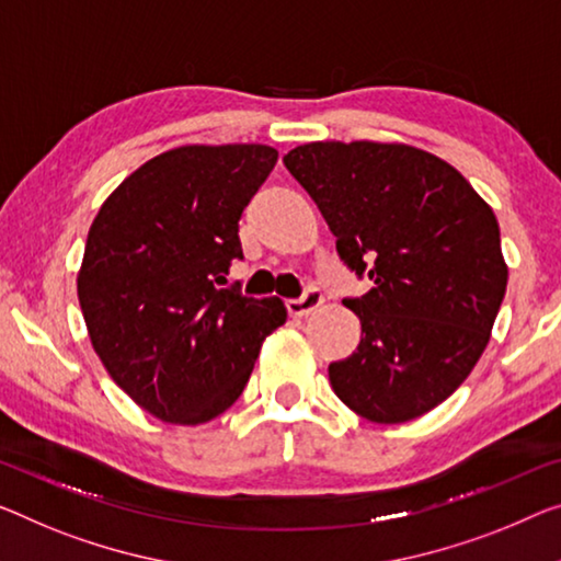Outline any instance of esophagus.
<instances>
[{
    "instance_id": "esophagus-1",
    "label": "esophagus",
    "mask_w": 561,
    "mask_h": 561,
    "mask_svg": "<svg viewBox=\"0 0 561 561\" xmlns=\"http://www.w3.org/2000/svg\"><path fill=\"white\" fill-rule=\"evenodd\" d=\"M321 306H323V293L318 290V288H308L300 298L288 300L286 308H288V313L293 318H304V316L310 313V310H316V308H321Z\"/></svg>"
}]
</instances>
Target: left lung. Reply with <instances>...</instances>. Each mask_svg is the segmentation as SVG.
<instances>
[{
  "mask_svg": "<svg viewBox=\"0 0 561 561\" xmlns=\"http://www.w3.org/2000/svg\"><path fill=\"white\" fill-rule=\"evenodd\" d=\"M283 162L341 261L370 280L343 300L360 343L329 366L335 396L376 424L438 407L477 366L506 293L494 210L459 170L411 145L308 142Z\"/></svg>",
  "mask_w": 561,
  "mask_h": 561,
  "instance_id": "1",
  "label": "left lung"
}]
</instances>
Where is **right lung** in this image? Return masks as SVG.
Segmentation results:
<instances>
[{
  "mask_svg": "<svg viewBox=\"0 0 561 561\" xmlns=\"http://www.w3.org/2000/svg\"><path fill=\"white\" fill-rule=\"evenodd\" d=\"M278 160L268 145H185L125 178L92 220L77 296L92 348L130 399L205 424L243 393L288 310L226 283L238 220Z\"/></svg>",
  "mask_w": 561,
  "mask_h": 561,
  "instance_id": "right-lung-1",
  "label": "right lung"
}]
</instances>
